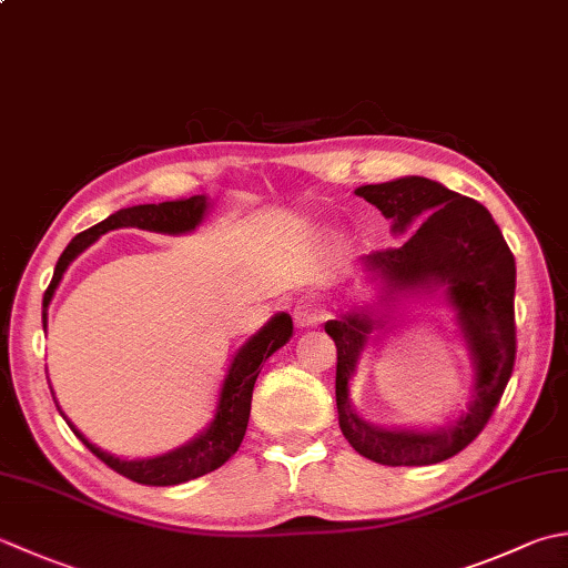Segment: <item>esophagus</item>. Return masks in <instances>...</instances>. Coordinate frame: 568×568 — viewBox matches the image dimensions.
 <instances>
[{"instance_id":"1","label":"esophagus","mask_w":568,"mask_h":568,"mask_svg":"<svg viewBox=\"0 0 568 568\" xmlns=\"http://www.w3.org/2000/svg\"><path fill=\"white\" fill-rule=\"evenodd\" d=\"M293 317L300 327L317 325L322 320V307L315 297H300L293 307Z\"/></svg>"}]
</instances>
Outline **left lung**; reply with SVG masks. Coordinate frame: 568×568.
Masks as SVG:
<instances>
[{"label": "left lung", "instance_id": "left-lung-1", "mask_svg": "<svg viewBox=\"0 0 568 568\" xmlns=\"http://www.w3.org/2000/svg\"><path fill=\"white\" fill-rule=\"evenodd\" d=\"M354 194L392 219L396 248L362 258L376 303L339 310L325 322L337 344V414L349 446L382 465H436L480 436L515 366V255L490 211L426 176L364 184ZM440 294L454 307L474 359L471 398L458 419L433 429H384L356 416L348 382L371 332L414 298ZM402 322V320H398Z\"/></svg>", "mask_w": 568, "mask_h": 568}]
</instances>
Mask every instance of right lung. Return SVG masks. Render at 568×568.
I'll list each match as a JSON object with an SVG mask.
<instances>
[{
	"instance_id": "right-lung-1",
	"label": "right lung",
	"mask_w": 568,
	"mask_h": 568,
	"mask_svg": "<svg viewBox=\"0 0 568 568\" xmlns=\"http://www.w3.org/2000/svg\"><path fill=\"white\" fill-rule=\"evenodd\" d=\"M209 196L196 194L182 199V202H162V204H138L120 209L115 214H110L105 221H100L93 229H88L65 246L61 253L59 263H55V271L51 277V285L43 293V332H47L49 322V305L53 300L55 287H59L63 273L69 271V265L81 255L85 248H91L93 243L103 236L108 231L115 229H142L152 233H166V236H182V233H192L209 214ZM293 337V320L287 313H277L271 317L265 325L255 332V335L243 344L233 357L226 379L221 384L219 402L214 408V418L209 420L204 430H199L192 440H186L184 446L166 450L162 455H152V458H115L108 450H100L93 446L81 430H78L65 414L59 408V414L65 418V424L71 426L78 438L85 443V448L93 455H98L108 468L115 473L130 477L132 483L140 485H154V487H166V485H182L194 480V477H202L211 470H216L224 465L233 453L239 450L243 436H246L248 416H251V396L255 379H258L263 362L277 352L283 344ZM55 402V398H53Z\"/></svg>"
}]
</instances>
